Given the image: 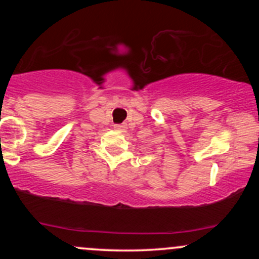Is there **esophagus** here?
Here are the masks:
<instances>
[{
  "label": "esophagus",
  "mask_w": 259,
  "mask_h": 259,
  "mask_svg": "<svg viewBox=\"0 0 259 259\" xmlns=\"http://www.w3.org/2000/svg\"><path fill=\"white\" fill-rule=\"evenodd\" d=\"M114 127L117 130H121V132H125V130L127 129L126 124H117V125H114Z\"/></svg>",
  "instance_id": "obj_1"
}]
</instances>
